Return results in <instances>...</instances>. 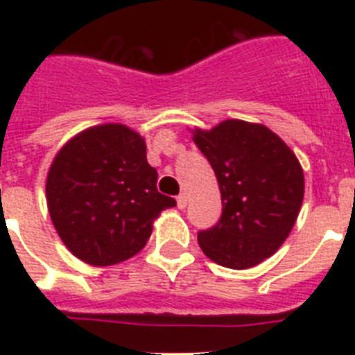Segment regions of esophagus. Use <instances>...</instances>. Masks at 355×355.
Listing matches in <instances>:
<instances>
[{
	"instance_id": "1",
	"label": "esophagus",
	"mask_w": 355,
	"mask_h": 355,
	"mask_svg": "<svg viewBox=\"0 0 355 355\" xmlns=\"http://www.w3.org/2000/svg\"><path fill=\"white\" fill-rule=\"evenodd\" d=\"M178 208L180 209H184L187 208V196H184V193H181V196H178Z\"/></svg>"
}]
</instances>
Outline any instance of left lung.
Returning a JSON list of instances; mask_svg holds the SVG:
<instances>
[{"mask_svg": "<svg viewBox=\"0 0 355 355\" xmlns=\"http://www.w3.org/2000/svg\"><path fill=\"white\" fill-rule=\"evenodd\" d=\"M193 142L215 171L218 224L197 240L211 261L243 270L270 258L293 229L304 199V172L293 150L263 124L229 119L196 128Z\"/></svg>", "mask_w": 355, "mask_h": 355, "instance_id": "1", "label": "left lung"}]
</instances>
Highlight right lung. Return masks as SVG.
<instances>
[{
    "mask_svg": "<svg viewBox=\"0 0 355 355\" xmlns=\"http://www.w3.org/2000/svg\"><path fill=\"white\" fill-rule=\"evenodd\" d=\"M146 142L124 124L78 133L55 156L46 199L56 233L81 261L110 266L133 258L153 222L175 200L156 188Z\"/></svg>",
    "mask_w": 355,
    "mask_h": 355,
    "instance_id": "right-lung-1",
    "label": "right lung"
}]
</instances>
